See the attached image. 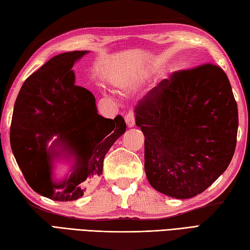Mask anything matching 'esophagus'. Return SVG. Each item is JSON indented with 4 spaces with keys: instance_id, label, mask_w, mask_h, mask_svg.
I'll list each match as a JSON object with an SVG mask.
<instances>
[{
    "instance_id": "esophagus-1",
    "label": "esophagus",
    "mask_w": 250,
    "mask_h": 250,
    "mask_svg": "<svg viewBox=\"0 0 250 250\" xmlns=\"http://www.w3.org/2000/svg\"><path fill=\"white\" fill-rule=\"evenodd\" d=\"M125 124L126 125L129 126V128H132V126H134L135 125V118H134V115L133 113H129L125 117Z\"/></svg>"
}]
</instances>
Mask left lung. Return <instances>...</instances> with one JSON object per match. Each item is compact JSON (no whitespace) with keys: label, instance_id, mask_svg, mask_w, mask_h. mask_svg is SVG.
Wrapping results in <instances>:
<instances>
[{"label":"left lung","instance_id":"left-lung-1","mask_svg":"<svg viewBox=\"0 0 250 250\" xmlns=\"http://www.w3.org/2000/svg\"><path fill=\"white\" fill-rule=\"evenodd\" d=\"M145 172L175 199L202 193L224 173L236 146L237 104L227 74L206 63L174 72L137 104Z\"/></svg>","mask_w":250,"mask_h":250}]
</instances>
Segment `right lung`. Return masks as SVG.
<instances>
[{
  "instance_id": "1",
  "label": "right lung",
  "mask_w": 250,
  "mask_h": 250,
  "mask_svg": "<svg viewBox=\"0 0 250 250\" xmlns=\"http://www.w3.org/2000/svg\"><path fill=\"white\" fill-rule=\"evenodd\" d=\"M88 52L51 58L25 79L14 106V157L30 187L54 201L82 198L102 175L105 155L126 129L120 115L114 120L100 116L94 95L75 84L72 67ZM61 154L73 156L74 164L71 174L57 182L52 169Z\"/></svg>"
}]
</instances>
